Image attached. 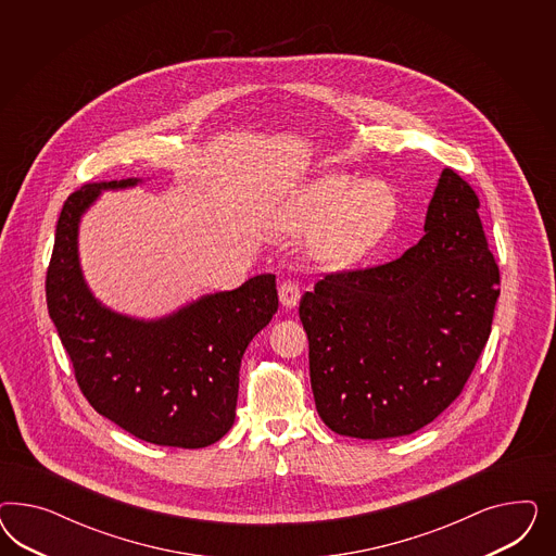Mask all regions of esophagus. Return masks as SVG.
<instances>
[{
    "label": "esophagus",
    "instance_id": "esophagus-1",
    "mask_svg": "<svg viewBox=\"0 0 556 556\" xmlns=\"http://www.w3.org/2000/svg\"><path fill=\"white\" fill-rule=\"evenodd\" d=\"M300 298H302V293H300V287L298 283H293V281H283L281 286H279V302L287 309H291V307H295L298 303H300Z\"/></svg>",
    "mask_w": 556,
    "mask_h": 556
}]
</instances>
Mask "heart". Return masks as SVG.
Masks as SVG:
<instances>
[{
	"instance_id": "1",
	"label": "heart",
	"mask_w": 556,
	"mask_h": 556,
	"mask_svg": "<svg viewBox=\"0 0 556 556\" xmlns=\"http://www.w3.org/2000/svg\"><path fill=\"white\" fill-rule=\"evenodd\" d=\"M400 195L383 179L326 173L302 189L289 216V232L309 235V253L328 267H351L372 253L395 226Z\"/></svg>"
}]
</instances>
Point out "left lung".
Listing matches in <instances>:
<instances>
[{"label": "left lung", "mask_w": 556, "mask_h": 556, "mask_svg": "<svg viewBox=\"0 0 556 556\" xmlns=\"http://www.w3.org/2000/svg\"><path fill=\"white\" fill-rule=\"evenodd\" d=\"M479 200L444 168L420 242L400 258L326 275L300 318L321 421L340 437L414 434L465 388L491 332L500 269Z\"/></svg>", "instance_id": "8db88e82"}]
</instances>
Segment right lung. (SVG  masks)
<instances>
[{
	"mask_svg": "<svg viewBox=\"0 0 556 556\" xmlns=\"http://www.w3.org/2000/svg\"><path fill=\"white\" fill-rule=\"evenodd\" d=\"M138 184V177L91 184L68 195L47 273V305L98 414L151 444L203 448L235 424L242 354L279 305L275 275L207 293L154 320L103 305L81 270L79 224L101 191Z\"/></svg>",
	"mask_w": 556,
	"mask_h": 556,
	"instance_id": "obj_1",
	"label": "right lung"
}]
</instances>
